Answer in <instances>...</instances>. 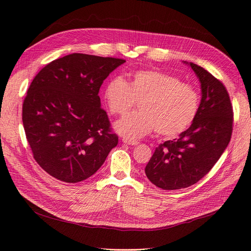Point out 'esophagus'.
Instances as JSON below:
<instances>
[{
  "instance_id": "obj_1",
  "label": "esophagus",
  "mask_w": 251,
  "mask_h": 251,
  "mask_svg": "<svg viewBox=\"0 0 251 251\" xmlns=\"http://www.w3.org/2000/svg\"><path fill=\"white\" fill-rule=\"evenodd\" d=\"M122 142L126 145H130V146H135L138 144L137 141H133V140H127V138H123Z\"/></svg>"
}]
</instances>
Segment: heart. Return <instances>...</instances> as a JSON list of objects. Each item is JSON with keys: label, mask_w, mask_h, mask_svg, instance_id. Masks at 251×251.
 I'll return each instance as SVG.
<instances>
[{"label": "heart", "mask_w": 251, "mask_h": 251, "mask_svg": "<svg viewBox=\"0 0 251 251\" xmlns=\"http://www.w3.org/2000/svg\"><path fill=\"white\" fill-rule=\"evenodd\" d=\"M109 111L123 116L140 101V109L116 123V130L134 140L152 130L174 137L187 130L200 108V94L193 86L159 70H137L128 81L116 77L104 89Z\"/></svg>", "instance_id": "b5f03b06"}]
</instances>
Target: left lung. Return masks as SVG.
I'll use <instances>...</instances> for the list:
<instances>
[{
    "mask_svg": "<svg viewBox=\"0 0 251 251\" xmlns=\"http://www.w3.org/2000/svg\"><path fill=\"white\" fill-rule=\"evenodd\" d=\"M189 65L201 87L199 113L178 138L156 148L145 169L148 179L164 190L186 188L205 177L225 152L233 132L234 113L226 88L206 69Z\"/></svg>",
    "mask_w": 251,
    "mask_h": 251,
    "instance_id": "obj_1",
    "label": "left lung"
}]
</instances>
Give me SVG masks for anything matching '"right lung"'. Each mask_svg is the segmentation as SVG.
<instances>
[{
    "mask_svg": "<svg viewBox=\"0 0 251 251\" xmlns=\"http://www.w3.org/2000/svg\"><path fill=\"white\" fill-rule=\"evenodd\" d=\"M125 60L71 53L43 67L27 89L23 124L34 159L66 183L90 178L118 145L99 89Z\"/></svg>",
    "mask_w": 251,
    "mask_h": 251,
    "instance_id": "obj_1",
    "label": "right lung"
}]
</instances>
